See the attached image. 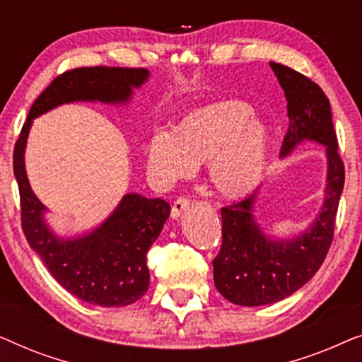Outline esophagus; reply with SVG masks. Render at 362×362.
Masks as SVG:
<instances>
[{
	"label": "esophagus",
	"instance_id": "34e87169",
	"mask_svg": "<svg viewBox=\"0 0 362 362\" xmlns=\"http://www.w3.org/2000/svg\"><path fill=\"white\" fill-rule=\"evenodd\" d=\"M187 207H189V199L187 197H177L175 201V204L171 207V217L173 219H177L182 212H185Z\"/></svg>",
	"mask_w": 362,
	"mask_h": 362
}]
</instances>
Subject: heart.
Returning <instances> with one entry per match:
<instances>
[{
	"instance_id": "heart-1",
	"label": "heart",
	"mask_w": 362,
	"mask_h": 362,
	"mask_svg": "<svg viewBox=\"0 0 362 362\" xmlns=\"http://www.w3.org/2000/svg\"><path fill=\"white\" fill-rule=\"evenodd\" d=\"M250 117L252 108L234 98L186 113L171 133L150 138L148 171L160 185H171L209 161L207 177L221 196H247L262 181L269 155V132Z\"/></svg>"
}]
</instances>
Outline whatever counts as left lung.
I'll use <instances>...</instances> for the list:
<instances>
[{"label": "left lung", "mask_w": 362, "mask_h": 362, "mask_svg": "<svg viewBox=\"0 0 362 362\" xmlns=\"http://www.w3.org/2000/svg\"><path fill=\"white\" fill-rule=\"evenodd\" d=\"M286 97L288 130L280 156L303 140L326 146V197L316 221L291 240H272L254 221L255 194L221 209L222 245L214 260V284L230 303L260 306L280 301L301 288L323 264L334 235V221L344 186V165L328 97L303 74L270 62Z\"/></svg>", "instance_id": "obj_1"}]
</instances>
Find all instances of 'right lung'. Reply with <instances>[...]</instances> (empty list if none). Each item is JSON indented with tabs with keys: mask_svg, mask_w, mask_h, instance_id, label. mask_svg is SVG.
<instances>
[{
	"mask_svg": "<svg viewBox=\"0 0 362 362\" xmlns=\"http://www.w3.org/2000/svg\"><path fill=\"white\" fill-rule=\"evenodd\" d=\"M146 78V69L133 67H78L61 74L33 103L13 153L21 226L31 249L69 293L108 308L132 305L146 293L150 285L146 254L170 216V204L160 197L127 194L113 214L90 234L59 239L44 222L46 207L29 186L24 148L33 118L76 100L123 103L130 98L132 88L140 87Z\"/></svg>",
	"mask_w": 362,
	"mask_h": 362,
	"instance_id": "add662e5",
	"label": "right lung"
}]
</instances>
